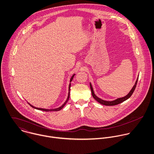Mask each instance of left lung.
I'll return each mask as SVG.
<instances>
[{"mask_svg": "<svg viewBox=\"0 0 154 154\" xmlns=\"http://www.w3.org/2000/svg\"><path fill=\"white\" fill-rule=\"evenodd\" d=\"M137 80H138V77L135 82V84L133 86V88L131 89V90L130 91V92L128 93L125 96H124L123 97H120V98H118L116 100H112V101H107V100H102L101 99H100L99 97H98L94 93L93 91V89L92 86L91 85V83H90V87H91V92H92V96L93 97V98L96 100L99 103H100V104L102 105H106V106H113V105H118L120 103H122L124 101L126 100L127 99H128L133 94V93L134 92L135 89H136V85H137Z\"/></svg>", "mask_w": 154, "mask_h": 154, "instance_id": "obj_1", "label": "left lung"}]
</instances>
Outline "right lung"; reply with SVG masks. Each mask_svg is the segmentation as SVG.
Masks as SVG:
<instances>
[{"label":"right lung","mask_w":154,"mask_h":154,"mask_svg":"<svg viewBox=\"0 0 154 154\" xmlns=\"http://www.w3.org/2000/svg\"><path fill=\"white\" fill-rule=\"evenodd\" d=\"M75 75V74H73L72 75V77H71V79H70V83H71V82L72 81V80L73 79V77H74V76ZM70 87H71V83H69V88H68V97H67V99H66V101L64 102V103L60 107H59V108H55V109H44V108H37V107H35V106H32V105H31L30 103H28L30 106H31V107H32L33 108H35V109H38V110H41V111H46V112H49V111H60L61 109H62V108H63V107L65 105V104L66 103V102H68V100H69V91H70Z\"/></svg>","instance_id":"add662e5"}]
</instances>
